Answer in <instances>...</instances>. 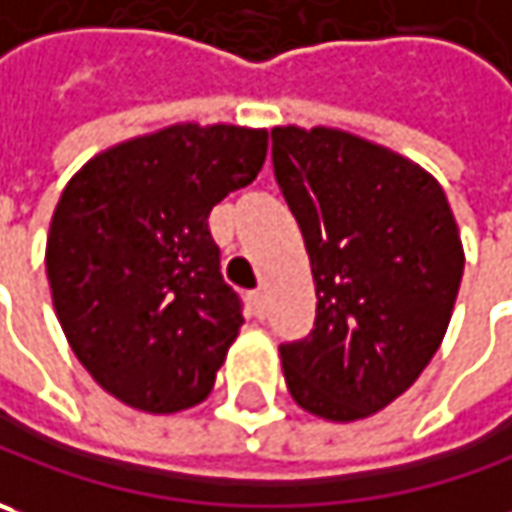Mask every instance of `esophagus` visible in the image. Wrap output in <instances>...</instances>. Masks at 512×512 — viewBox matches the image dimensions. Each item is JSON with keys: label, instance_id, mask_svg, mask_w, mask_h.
Returning <instances> with one entry per match:
<instances>
[{"label": "esophagus", "instance_id": "esophagus-1", "mask_svg": "<svg viewBox=\"0 0 512 512\" xmlns=\"http://www.w3.org/2000/svg\"><path fill=\"white\" fill-rule=\"evenodd\" d=\"M249 303H252V312H255L257 318H263V315H266V295H263L260 289L249 295Z\"/></svg>", "mask_w": 512, "mask_h": 512}]
</instances>
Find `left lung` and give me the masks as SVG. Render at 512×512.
<instances>
[{"instance_id": "8db88e82", "label": "left lung", "mask_w": 512, "mask_h": 512, "mask_svg": "<svg viewBox=\"0 0 512 512\" xmlns=\"http://www.w3.org/2000/svg\"><path fill=\"white\" fill-rule=\"evenodd\" d=\"M278 186L315 280V329L280 346L298 407L349 424L415 384L444 341L464 275L447 194L398 151L341 128H272Z\"/></svg>"}]
</instances>
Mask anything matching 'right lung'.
I'll return each instance as SVG.
<instances>
[{"label":"right lung","instance_id":"right-lung-1","mask_svg":"<svg viewBox=\"0 0 512 512\" xmlns=\"http://www.w3.org/2000/svg\"><path fill=\"white\" fill-rule=\"evenodd\" d=\"M269 131L177 123L111 145L62 189L45 269L91 378L134 410L206 401L240 332L209 214L255 180Z\"/></svg>","mask_w":512,"mask_h":512}]
</instances>
